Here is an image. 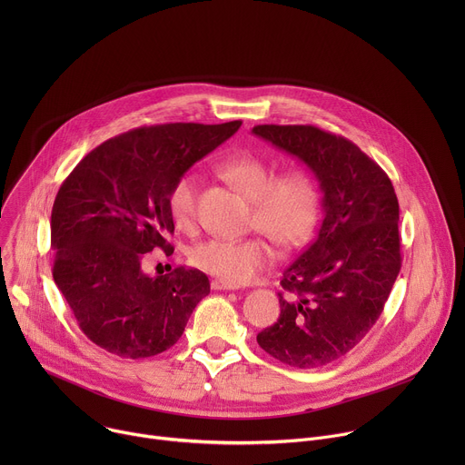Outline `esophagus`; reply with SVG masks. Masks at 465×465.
<instances>
[{"mask_svg": "<svg viewBox=\"0 0 465 465\" xmlns=\"http://www.w3.org/2000/svg\"><path fill=\"white\" fill-rule=\"evenodd\" d=\"M212 289H213V291H237L239 287L233 285V283L221 282V280H213V282H212Z\"/></svg>", "mask_w": 465, "mask_h": 465, "instance_id": "34e87169", "label": "esophagus"}]
</instances>
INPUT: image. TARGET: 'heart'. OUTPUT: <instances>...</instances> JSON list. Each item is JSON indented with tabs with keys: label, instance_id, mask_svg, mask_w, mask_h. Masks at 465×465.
Masks as SVG:
<instances>
[{
	"label": "heart",
	"instance_id": "1",
	"mask_svg": "<svg viewBox=\"0 0 465 465\" xmlns=\"http://www.w3.org/2000/svg\"><path fill=\"white\" fill-rule=\"evenodd\" d=\"M215 171L233 189L252 201L250 228L269 235L278 246H300L312 232L320 212V191L314 176L302 167L276 173L267 158L253 153H233ZM201 180L194 173L180 174L167 196L169 213L182 230H191L198 213ZM194 267L226 283H244L274 261V250L259 235L226 241L213 239L191 252Z\"/></svg>",
	"mask_w": 465,
	"mask_h": 465
}]
</instances>
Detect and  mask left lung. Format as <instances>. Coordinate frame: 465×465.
<instances>
[{
	"label": "left lung",
	"mask_w": 465,
	"mask_h": 465,
	"mask_svg": "<svg viewBox=\"0 0 465 465\" xmlns=\"http://www.w3.org/2000/svg\"><path fill=\"white\" fill-rule=\"evenodd\" d=\"M253 134L302 160L323 193L312 242L283 272L280 318L257 335L271 357L320 368L353 350L401 271L400 203L388 174L353 142L312 124H257Z\"/></svg>",
	"instance_id": "1"
}]
</instances>
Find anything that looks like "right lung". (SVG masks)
Returning <instances> with one entry per match:
<instances>
[{
    "instance_id": "obj_1",
    "label": "right lung",
    "mask_w": 465,
    "mask_h": 465,
    "mask_svg": "<svg viewBox=\"0 0 465 465\" xmlns=\"http://www.w3.org/2000/svg\"><path fill=\"white\" fill-rule=\"evenodd\" d=\"M242 121L132 128L88 153L65 178L51 212L53 280L83 333L123 359H147L178 342L210 280L178 267L151 278L147 252L173 253L167 196L174 180Z\"/></svg>"
}]
</instances>
